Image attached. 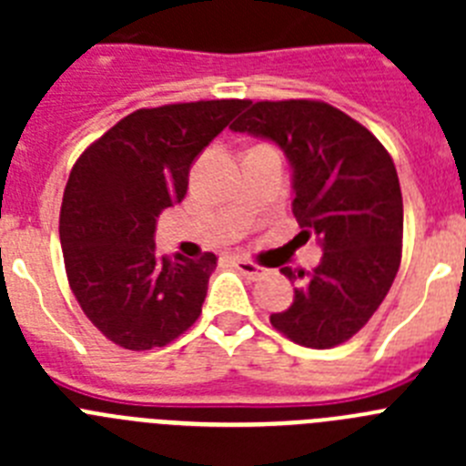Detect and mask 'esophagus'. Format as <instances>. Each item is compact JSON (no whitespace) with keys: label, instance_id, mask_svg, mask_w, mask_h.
<instances>
[{"label":"esophagus","instance_id":"obj_1","mask_svg":"<svg viewBox=\"0 0 466 466\" xmlns=\"http://www.w3.org/2000/svg\"><path fill=\"white\" fill-rule=\"evenodd\" d=\"M233 266H236V268L249 279H261V278H266V275H268V270L261 268V266H257V263L247 261V258H233Z\"/></svg>","mask_w":466,"mask_h":466}]
</instances>
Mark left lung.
Listing matches in <instances>:
<instances>
[{
  "instance_id": "8db88e82",
  "label": "left lung",
  "mask_w": 466,
  "mask_h": 466,
  "mask_svg": "<svg viewBox=\"0 0 466 466\" xmlns=\"http://www.w3.org/2000/svg\"><path fill=\"white\" fill-rule=\"evenodd\" d=\"M236 133L270 139L291 166L296 242L315 238L322 258L300 279L294 303L270 324L315 350L345 343L371 319L401 263L403 200L397 167L376 135L317 100L247 102Z\"/></svg>"
}]
</instances>
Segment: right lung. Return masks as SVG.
I'll list each match as a JSON object with an SVG mask.
<instances>
[{"instance_id":"obj_1","label":"right lung","mask_w":466,"mask_h":466,"mask_svg":"<svg viewBox=\"0 0 466 466\" xmlns=\"http://www.w3.org/2000/svg\"><path fill=\"white\" fill-rule=\"evenodd\" d=\"M242 106L247 100L137 109L74 163L60 208L65 270L111 343L163 348L200 317L217 257H160L156 217L182 203L193 160Z\"/></svg>"}]
</instances>
